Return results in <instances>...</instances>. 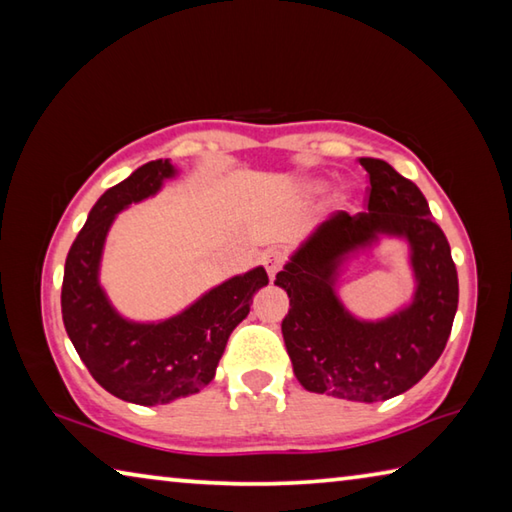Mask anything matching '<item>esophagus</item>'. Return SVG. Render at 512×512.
<instances>
[{
    "mask_svg": "<svg viewBox=\"0 0 512 512\" xmlns=\"http://www.w3.org/2000/svg\"><path fill=\"white\" fill-rule=\"evenodd\" d=\"M284 262H287V255H284V250L280 248H271L266 250L264 257H262V264L266 266V273L275 277V273L280 271V268L284 266Z\"/></svg>",
    "mask_w": 512,
    "mask_h": 512,
    "instance_id": "obj_1",
    "label": "esophagus"
}]
</instances>
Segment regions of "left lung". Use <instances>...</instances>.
<instances>
[{"label": "left lung", "mask_w": 512, "mask_h": 512, "mask_svg": "<svg viewBox=\"0 0 512 512\" xmlns=\"http://www.w3.org/2000/svg\"><path fill=\"white\" fill-rule=\"evenodd\" d=\"M359 162L370 178L368 212L334 214L296 250L275 284L289 293L282 336L300 384L370 404L409 391L443 354L458 307V275L420 189L384 160ZM379 231L410 241L419 289L406 310L363 324L335 298L333 275L345 254Z\"/></svg>", "instance_id": "1"}]
</instances>
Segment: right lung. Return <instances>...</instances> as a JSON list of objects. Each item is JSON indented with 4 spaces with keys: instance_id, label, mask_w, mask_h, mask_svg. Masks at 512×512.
I'll return each instance as SVG.
<instances>
[{
    "instance_id": "add662e5",
    "label": "right lung",
    "mask_w": 512,
    "mask_h": 512,
    "mask_svg": "<svg viewBox=\"0 0 512 512\" xmlns=\"http://www.w3.org/2000/svg\"><path fill=\"white\" fill-rule=\"evenodd\" d=\"M173 173L169 160L146 162L99 198L69 248L60 293L67 336L90 375L119 400L142 406L167 404L210 384L232 329L248 316L255 291L268 284L264 268H253L162 323H128L110 307L99 287V262L115 214L153 196Z\"/></svg>"
}]
</instances>
